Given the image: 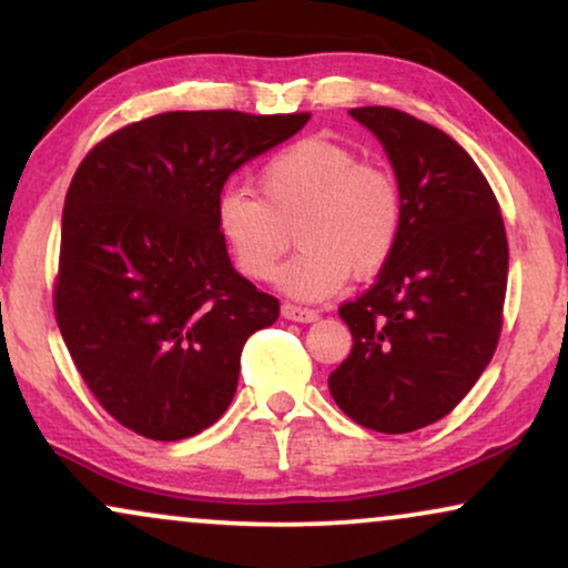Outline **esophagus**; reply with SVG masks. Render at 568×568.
<instances>
[{
	"instance_id": "obj_1",
	"label": "esophagus",
	"mask_w": 568,
	"mask_h": 568,
	"mask_svg": "<svg viewBox=\"0 0 568 568\" xmlns=\"http://www.w3.org/2000/svg\"><path fill=\"white\" fill-rule=\"evenodd\" d=\"M282 315H284L286 321H297V323H313V321H318V311H313V307L294 305V302H284V305H282Z\"/></svg>"
}]
</instances>
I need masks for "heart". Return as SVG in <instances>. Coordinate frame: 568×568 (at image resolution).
Instances as JSON below:
<instances>
[{
    "mask_svg": "<svg viewBox=\"0 0 568 568\" xmlns=\"http://www.w3.org/2000/svg\"><path fill=\"white\" fill-rule=\"evenodd\" d=\"M261 197L224 187L213 224L234 266L266 282L292 245L302 250L278 274L297 297H326L352 271L367 278L392 261L404 230V195L396 174L359 161L349 145L331 138H302L276 151L257 172Z\"/></svg>",
    "mask_w": 568,
    "mask_h": 568,
    "instance_id": "heart-1",
    "label": "heart"
}]
</instances>
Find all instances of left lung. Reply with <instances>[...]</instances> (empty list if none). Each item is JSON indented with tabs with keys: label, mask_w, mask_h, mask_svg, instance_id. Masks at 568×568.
Instances as JSON below:
<instances>
[{
	"label": "left lung",
	"mask_w": 568,
	"mask_h": 568,
	"mask_svg": "<svg viewBox=\"0 0 568 568\" xmlns=\"http://www.w3.org/2000/svg\"><path fill=\"white\" fill-rule=\"evenodd\" d=\"M349 114L392 159L404 230L371 290L338 307L352 352L328 388L363 428L412 433L446 417L488 367L509 242L488 180L454 138L392 106Z\"/></svg>",
	"instance_id": "8db88e82"
}]
</instances>
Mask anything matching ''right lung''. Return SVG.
Returning a JSON list of instances; mask_svg holds the SVG:
<instances>
[{"instance_id": "right-lung-1", "label": "right lung", "mask_w": 568, "mask_h": 568, "mask_svg": "<svg viewBox=\"0 0 568 568\" xmlns=\"http://www.w3.org/2000/svg\"><path fill=\"white\" fill-rule=\"evenodd\" d=\"M307 112H166L114 130L72 176L54 318L95 402L151 440L209 428L237 392L242 347L278 300L232 268L213 224L224 182Z\"/></svg>"}]
</instances>
